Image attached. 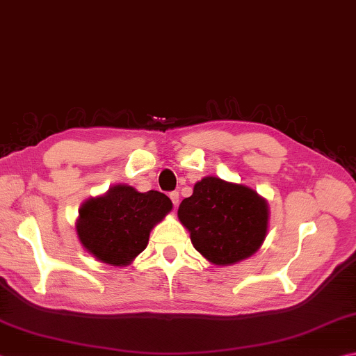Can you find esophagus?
I'll use <instances>...</instances> for the list:
<instances>
[{
	"label": "esophagus",
	"instance_id": "esophagus-1",
	"mask_svg": "<svg viewBox=\"0 0 356 356\" xmlns=\"http://www.w3.org/2000/svg\"><path fill=\"white\" fill-rule=\"evenodd\" d=\"M168 197H170V200H172V203H173V207L177 208V207H178V203H179V192L173 191V192H170V194H168Z\"/></svg>",
	"mask_w": 356,
	"mask_h": 356
}]
</instances>
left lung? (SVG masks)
<instances>
[{
  "label": "left lung",
  "instance_id": "obj_1",
  "mask_svg": "<svg viewBox=\"0 0 356 356\" xmlns=\"http://www.w3.org/2000/svg\"><path fill=\"white\" fill-rule=\"evenodd\" d=\"M178 217L197 252L209 263L228 266L248 258L263 244L269 211L264 198L247 186L207 177L179 204Z\"/></svg>",
  "mask_w": 356,
  "mask_h": 356
}]
</instances>
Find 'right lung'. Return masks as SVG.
Instances as JSON below:
<instances>
[{
    "label": "right lung",
    "mask_w": 356,
    "mask_h": 356,
    "mask_svg": "<svg viewBox=\"0 0 356 356\" xmlns=\"http://www.w3.org/2000/svg\"><path fill=\"white\" fill-rule=\"evenodd\" d=\"M172 209L158 191L137 192L118 184L103 197L90 198L79 209L76 225L81 244L97 259L127 266L148 244L149 232Z\"/></svg>",
    "instance_id": "right-lung-1"
}]
</instances>
